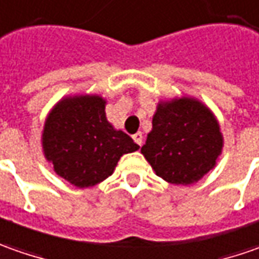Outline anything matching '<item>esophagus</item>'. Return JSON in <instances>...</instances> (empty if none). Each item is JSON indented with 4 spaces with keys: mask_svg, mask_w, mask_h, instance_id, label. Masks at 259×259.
I'll list each match as a JSON object with an SVG mask.
<instances>
[{
    "mask_svg": "<svg viewBox=\"0 0 259 259\" xmlns=\"http://www.w3.org/2000/svg\"><path fill=\"white\" fill-rule=\"evenodd\" d=\"M133 140H135V143H138L139 146H142V143H143V135L138 132L136 135H133Z\"/></svg>",
    "mask_w": 259,
    "mask_h": 259,
    "instance_id": "34e87169",
    "label": "esophagus"
}]
</instances>
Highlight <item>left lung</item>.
Listing matches in <instances>:
<instances>
[{
    "instance_id": "8db88e82",
    "label": "left lung",
    "mask_w": 259,
    "mask_h": 259,
    "mask_svg": "<svg viewBox=\"0 0 259 259\" xmlns=\"http://www.w3.org/2000/svg\"><path fill=\"white\" fill-rule=\"evenodd\" d=\"M224 136L215 114L195 97L157 103L140 152L155 174L172 185H192L217 166Z\"/></svg>"
}]
</instances>
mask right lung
<instances>
[{"label":"right lung","instance_id":"obj_1","mask_svg":"<svg viewBox=\"0 0 259 259\" xmlns=\"http://www.w3.org/2000/svg\"><path fill=\"white\" fill-rule=\"evenodd\" d=\"M99 94L63 97L47 114L41 135L42 152L54 172L76 188H90L114 172L120 157L139 145L106 117Z\"/></svg>","mask_w":259,"mask_h":259}]
</instances>
